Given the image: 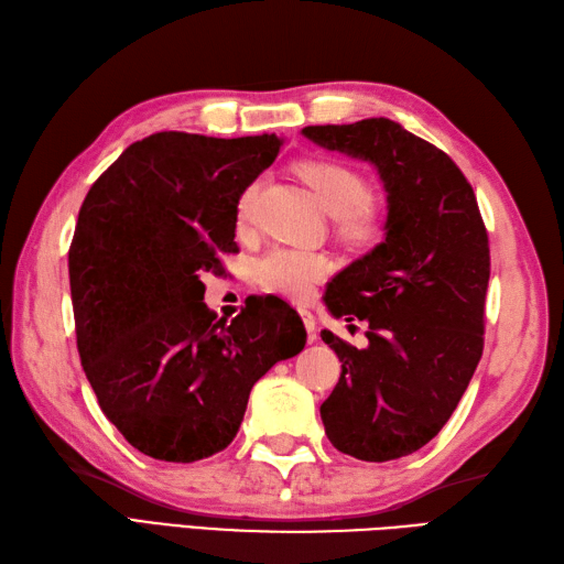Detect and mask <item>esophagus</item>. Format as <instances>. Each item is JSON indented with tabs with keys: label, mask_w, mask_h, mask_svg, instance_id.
<instances>
[{
	"label": "esophagus",
	"mask_w": 564,
	"mask_h": 564,
	"mask_svg": "<svg viewBox=\"0 0 564 564\" xmlns=\"http://www.w3.org/2000/svg\"><path fill=\"white\" fill-rule=\"evenodd\" d=\"M297 312H300V316H302V322H305L307 338L314 343V340H316V319H314V314H312L307 307H297Z\"/></svg>",
	"instance_id": "1"
}]
</instances>
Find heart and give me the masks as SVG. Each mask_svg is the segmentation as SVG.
I'll use <instances>...</instances> for the list:
<instances>
[{
  "label": "heart",
  "instance_id": "b5f03b06",
  "mask_svg": "<svg viewBox=\"0 0 564 564\" xmlns=\"http://www.w3.org/2000/svg\"><path fill=\"white\" fill-rule=\"evenodd\" d=\"M300 176L310 183L322 207L338 219L340 234L352 242H367L379 228V214L369 205V183L357 169L334 159H310L300 164ZM259 183L242 191L238 221L248 224L254 214ZM330 264L319 252L273 248L257 259L252 273L259 288L291 300H305L314 285L326 279Z\"/></svg>",
  "mask_w": 564,
  "mask_h": 564
}]
</instances>
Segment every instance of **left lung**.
Listing matches in <instances>:
<instances>
[{
	"instance_id": "1",
	"label": "left lung",
	"mask_w": 564,
	"mask_h": 564,
	"mask_svg": "<svg viewBox=\"0 0 564 564\" xmlns=\"http://www.w3.org/2000/svg\"><path fill=\"white\" fill-rule=\"evenodd\" d=\"M326 150L373 164L386 187V238L326 291V307L365 322V350L322 330L340 379L322 422L340 453L365 462L412 455L451 420L484 352L488 234L465 173L391 119L307 126Z\"/></svg>"
}]
</instances>
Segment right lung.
<instances>
[{
	"label": "right lung",
	"instance_id": "1",
	"mask_svg": "<svg viewBox=\"0 0 564 564\" xmlns=\"http://www.w3.org/2000/svg\"><path fill=\"white\" fill-rule=\"evenodd\" d=\"M276 133H154L85 195L68 250L83 371L107 420L140 453L209 457L236 438L252 386L305 348V326L267 302L226 324L202 271L236 252L238 199L271 166Z\"/></svg>",
	"mask_w": 564,
	"mask_h": 564
}]
</instances>
